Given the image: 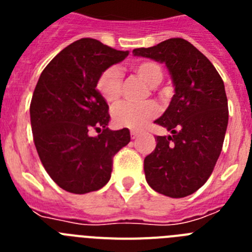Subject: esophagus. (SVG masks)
Masks as SVG:
<instances>
[{"instance_id": "esophagus-1", "label": "esophagus", "mask_w": 252, "mask_h": 252, "mask_svg": "<svg viewBox=\"0 0 252 252\" xmlns=\"http://www.w3.org/2000/svg\"><path fill=\"white\" fill-rule=\"evenodd\" d=\"M139 131H135V130H131V139H136L139 137Z\"/></svg>"}]
</instances>
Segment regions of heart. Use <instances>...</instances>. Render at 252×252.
<instances>
[{
  "mask_svg": "<svg viewBox=\"0 0 252 252\" xmlns=\"http://www.w3.org/2000/svg\"><path fill=\"white\" fill-rule=\"evenodd\" d=\"M132 70L140 79L145 82L149 87L154 88L162 81L164 73L161 66L151 60H139L131 64ZM97 91L102 98L108 103L119 101L122 91V74L119 69H106L97 81ZM159 108L154 103L133 104L128 102L120 103L113 108V121L117 126L128 128H141L150 120L157 117Z\"/></svg>",
  "mask_w": 252,
  "mask_h": 252,
  "instance_id": "1",
  "label": "heart"
}]
</instances>
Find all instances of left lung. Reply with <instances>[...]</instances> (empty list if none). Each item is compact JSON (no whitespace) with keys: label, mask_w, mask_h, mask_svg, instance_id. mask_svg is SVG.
<instances>
[{"label":"left lung","mask_w":252,"mask_h":252,"mask_svg":"<svg viewBox=\"0 0 252 252\" xmlns=\"http://www.w3.org/2000/svg\"><path fill=\"white\" fill-rule=\"evenodd\" d=\"M132 54L165 63L175 91L155 121L171 133L157 136V148L144 160L146 182L160 194L187 197L206 183L221 154L228 124L223 81L207 57L180 37Z\"/></svg>","instance_id":"obj_1"}]
</instances>
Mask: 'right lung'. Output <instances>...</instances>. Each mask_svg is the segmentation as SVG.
<instances>
[{"mask_svg": "<svg viewBox=\"0 0 252 252\" xmlns=\"http://www.w3.org/2000/svg\"><path fill=\"white\" fill-rule=\"evenodd\" d=\"M128 55L95 39L77 40L45 66L30 104L31 130L46 173L74 194L108 183L115 154L130 142L128 128L112 131L99 75ZM95 129L97 137L89 132Z\"/></svg>", "mask_w": 252, "mask_h": 252, "instance_id": "obj_1", "label": "right lung"}]
</instances>
